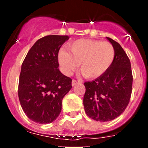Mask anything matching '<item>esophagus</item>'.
Segmentation results:
<instances>
[{
	"instance_id": "1",
	"label": "esophagus",
	"mask_w": 148,
	"mask_h": 148,
	"mask_svg": "<svg viewBox=\"0 0 148 148\" xmlns=\"http://www.w3.org/2000/svg\"><path fill=\"white\" fill-rule=\"evenodd\" d=\"M82 81H76V80H75V79H73V82H72V85L73 86H74V85H75V84H78V83H82Z\"/></svg>"
}]
</instances>
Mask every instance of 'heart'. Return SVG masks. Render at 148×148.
Returning a JSON list of instances; mask_svg holds the SVG:
<instances>
[{"mask_svg": "<svg viewBox=\"0 0 148 148\" xmlns=\"http://www.w3.org/2000/svg\"><path fill=\"white\" fill-rule=\"evenodd\" d=\"M70 53L61 50L58 61L62 71L69 75L80 64L82 75L87 78H95L104 74L113 64L115 49L108 41L80 39L67 46Z\"/></svg>", "mask_w": 148, "mask_h": 148, "instance_id": "1", "label": "heart"}]
</instances>
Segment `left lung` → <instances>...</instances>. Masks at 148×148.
<instances>
[{
  "label": "left lung",
  "instance_id": "8db88e82",
  "mask_svg": "<svg viewBox=\"0 0 148 148\" xmlns=\"http://www.w3.org/2000/svg\"><path fill=\"white\" fill-rule=\"evenodd\" d=\"M108 40L115 49V58L104 74L92 82H84V110L90 118L98 121L115 119L125 110L130 101L133 85L130 61L118 42Z\"/></svg>",
  "mask_w": 148,
  "mask_h": 148
}]
</instances>
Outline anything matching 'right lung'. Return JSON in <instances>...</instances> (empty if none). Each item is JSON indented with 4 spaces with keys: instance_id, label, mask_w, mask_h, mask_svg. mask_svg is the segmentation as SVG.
Masks as SVG:
<instances>
[{
    "instance_id": "right-lung-1",
    "label": "right lung",
    "mask_w": 148,
    "mask_h": 148,
    "mask_svg": "<svg viewBox=\"0 0 148 148\" xmlns=\"http://www.w3.org/2000/svg\"><path fill=\"white\" fill-rule=\"evenodd\" d=\"M70 38L47 35L35 43L22 63L18 98L29 119L48 124L58 118L63 98L72 88V79L58 69V52Z\"/></svg>"
}]
</instances>
